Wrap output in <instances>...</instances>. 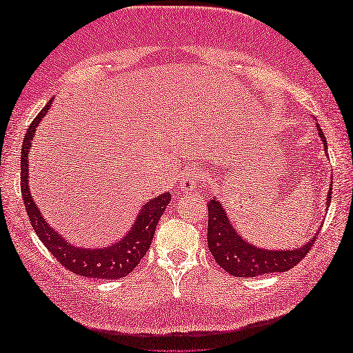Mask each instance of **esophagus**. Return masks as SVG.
Wrapping results in <instances>:
<instances>
[{"mask_svg": "<svg viewBox=\"0 0 353 353\" xmlns=\"http://www.w3.org/2000/svg\"><path fill=\"white\" fill-rule=\"evenodd\" d=\"M203 183H205L204 171L198 170V168H194V170H188L185 174H183L181 192H187L188 193V192H192V190H194V188L203 187Z\"/></svg>", "mask_w": 353, "mask_h": 353, "instance_id": "34e87169", "label": "esophagus"}]
</instances>
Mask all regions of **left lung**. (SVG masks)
Returning <instances> with one entry per match:
<instances>
[{
	"instance_id": "left-lung-1",
	"label": "left lung",
	"mask_w": 353,
	"mask_h": 353,
	"mask_svg": "<svg viewBox=\"0 0 353 353\" xmlns=\"http://www.w3.org/2000/svg\"><path fill=\"white\" fill-rule=\"evenodd\" d=\"M317 133L323 143L327 152V139L321 127L317 124ZM332 201V185L327 193V205ZM209 207V229H207V245L218 265L225 268L228 273L240 278H251L264 273L288 272L297 265L314 245L316 236L307 240L300 248L294 250H267L250 243L247 239L240 236L228 218L223 204L215 196L207 204Z\"/></svg>"
}]
</instances>
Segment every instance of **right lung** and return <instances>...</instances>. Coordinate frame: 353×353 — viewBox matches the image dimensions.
<instances>
[{
    "label": "right lung",
    "mask_w": 353,
    "mask_h": 353,
    "mask_svg": "<svg viewBox=\"0 0 353 353\" xmlns=\"http://www.w3.org/2000/svg\"><path fill=\"white\" fill-rule=\"evenodd\" d=\"M50 105H52V102L43 106V110L31 122L23 139V148H21L20 187L32 229H34V232L41 239V242L46 245L50 253L67 270L74 272L80 276L99 279H117L125 276L141 262L144 254L148 253L150 243H152L157 223H159L160 216L163 215L166 205L170 204L171 194L166 192L160 194V196L146 201V204L139 209L137 220L133 221L130 231L121 240H116V242L108 245V247L83 248L67 242L56 229L50 226V223L46 221V218L42 216L30 192L28 168H30L31 143L39 127V122L48 113Z\"/></svg>",
    "instance_id": "1"
}]
</instances>
